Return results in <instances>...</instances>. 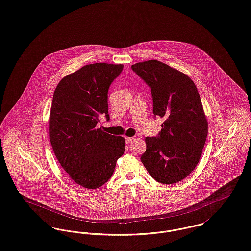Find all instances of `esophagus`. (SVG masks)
I'll return each instance as SVG.
<instances>
[{
	"label": "esophagus",
	"mask_w": 251,
	"mask_h": 251,
	"mask_svg": "<svg viewBox=\"0 0 251 251\" xmlns=\"http://www.w3.org/2000/svg\"><path fill=\"white\" fill-rule=\"evenodd\" d=\"M125 140H126V142H127V143H131L132 141L134 140V137H129V136H126V137H125Z\"/></svg>",
	"instance_id": "obj_1"
}]
</instances>
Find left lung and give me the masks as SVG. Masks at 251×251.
I'll list each match as a JSON object with an SVG mask.
<instances>
[{"label":"left lung","mask_w":251,"mask_h":251,"mask_svg":"<svg viewBox=\"0 0 251 251\" xmlns=\"http://www.w3.org/2000/svg\"><path fill=\"white\" fill-rule=\"evenodd\" d=\"M151 88L153 115L164 119L157 136L145 138L140 160L150 176L162 184H175L197 166L206 143L207 121L199 93L187 75L159 60L132 65Z\"/></svg>","instance_id":"obj_1"}]
</instances>
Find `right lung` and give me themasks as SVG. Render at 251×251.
Segmentation results:
<instances>
[{
    "mask_svg": "<svg viewBox=\"0 0 251 251\" xmlns=\"http://www.w3.org/2000/svg\"><path fill=\"white\" fill-rule=\"evenodd\" d=\"M122 64L98 62L64 76L55 89L49 117V139L69 177L86 189H98L111 178L125 151L122 136L97 127L108 114V90Z\"/></svg>",
    "mask_w": 251,
    "mask_h": 251,
    "instance_id": "add662e5",
    "label": "right lung"
}]
</instances>
